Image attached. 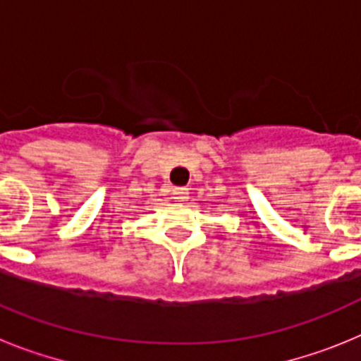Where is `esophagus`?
I'll return each mask as SVG.
<instances>
[{"mask_svg": "<svg viewBox=\"0 0 361 361\" xmlns=\"http://www.w3.org/2000/svg\"><path fill=\"white\" fill-rule=\"evenodd\" d=\"M188 193L190 191L186 188H173V199H177L178 202H184L188 199Z\"/></svg>", "mask_w": 361, "mask_h": 361, "instance_id": "obj_1", "label": "esophagus"}]
</instances>
